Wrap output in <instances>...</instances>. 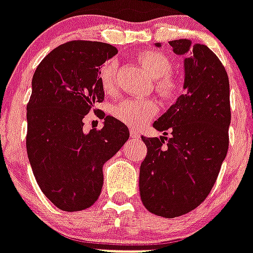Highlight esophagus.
<instances>
[{"label": "esophagus", "instance_id": "34e87169", "mask_svg": "<svg viewBox=\"0 0 253 253\" xmlns=\"http://www.w3.org/2000/svg\"><path fill=\"white\" fill-rule=\"evenodd\" d=\"M130 135H131V137H132V139H139V137H140V133L137 132V131H135V130H131Z\"/></svg>", "mask_w": 253, "mask_h": 253}]
</instances>
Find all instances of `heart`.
<instances>
[{"label":"heart","instance_id":"obj_1","mask_svg":"<svg viewBox=\"0 0 253 253\" xmlns=\"http://www.w3.org/2000/svg\"><path fill=\"white\" fill-rule=\"evenodd\" d=\"M137 62L156 79V89L166 100H174L182 92L179 79L170 75L173 71L171 59L157 50H144L137 54ZM118 65L114 59H109L98 71V80L104 92L112 94L116 92V73ZM159 112L155 100H123L113 108V116L120 122L132 128L145 126Z\"/></svg>","mask_w":253,"mask_h":253}]
</instances>
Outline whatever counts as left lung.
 Here are the masks:
<instances>
[{
  "label": "left lung",
  "mask_w": 253,
  "mask_h": 253,
  "mask_svg": "<svg viewBox=\"0 0 253 253\" xmlns=\"http://www.w3.org/2000/svg\"><path fill=\"white\" fill-rule=\"evenodd\" d=\"M184 58L186 93L153 123L171 136H141L148 148L139 188L145 208L165 218L194 211L209 195L229 149V77L218 57L191 40L169 41ZM160 46V42H156ZM167 143H165V140Z\"/></svg>",
  "instance_id": "1"
}]
</instances>
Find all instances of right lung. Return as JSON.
Here are the masks:
<instances>
[{"label": "right lung", "instance_id": "right-lung-1", "mask_svg": "<svg viewBox=\"0 0 253 253\" xmlns=\"http://www.w3.org/2000/svg\"><path fill=\"white\" fill-rule=\"evenodd\" d=\"M117 52L106 42L69 41L53 49L32 78L27 153L42 194L61 211L94 204L104 183L102 166L130 136L126 125L109 116L100 130H83L84 116L105 96L98 69Z\"/></svg>", "mask_w": 253, "mask_h": 253}]
</instances>
